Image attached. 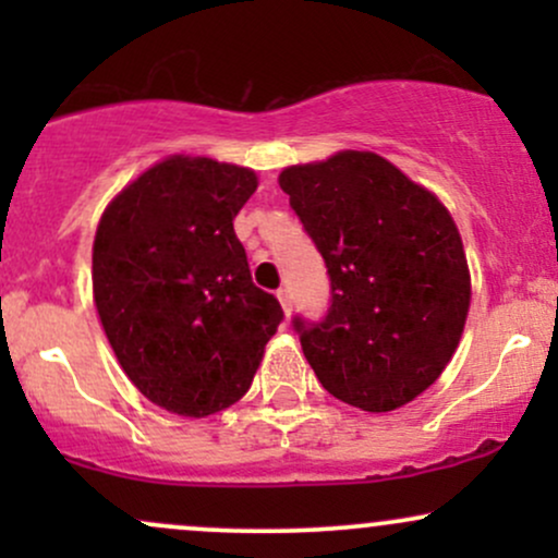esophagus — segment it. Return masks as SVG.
I'll list each match as a JSON object with an SVG mask.
<instances>
[{"label":"esophagus","mask_w":558,"mask_h":558,"mask_svg":"<svg viewBox=\"0 0 558 558\" xmlns=\"http://www.w3.org/2000/svg\"><path fill=\"white\" fill-rule=\"evenodd\" d=\"M278 301H280V306H283V312H286V315H291V293H288L286 291V288H280V291H278Z\"/></svg>","instance_id":"34e87169"}]
</instances>
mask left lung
Listing matches in <instances>:
<instances>
[{
    "label": "left lung",
    "mask_w": 558,
    "mask_h": 558,
    "mask_svg": "<svg viewBox=\"0 0 558 558\" xmlns=\"http://www.w3.org/2000/svg\"><path fill=\"white\" fill-rule=\"evenodd\" d=\"M278 183L330 275L328 317L293 319L317 380L362 412L414 401L451 362L470 312L451 213L375 151L291 165Z\"/></svg>",
    "instance_id": "8db88e82"
}]
</instances>
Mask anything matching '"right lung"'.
Instances as JSON below:
<instances>
[{"label": "right lung", "instance_id": "1", "mask_svg": "<svg viewBox=\"0 0 558 558\" xmlns=\"http://www.w3.org/2000/svg\"><path fill=\"white\" fill-rule=\"evenodd\" d=\"M257 172L170 155L107 204L92 286L123 373L157 407L209 417L252 386L283 310L252 283L233 220Z\"/></svg>", "mask_w": 558, "mask_h": 558}]
</instances>
